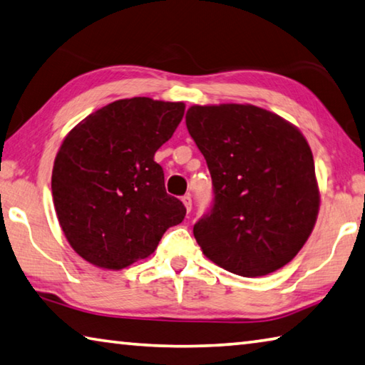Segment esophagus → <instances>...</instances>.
<instances>
[{"mask_svg": "<svg viewBox=\"0 0 365 365\" xmlns=\"http://www.w3.org/2000/svg\"><path fill=\"white\" fill-rule=\"evenodd\" d=\"M182 203H184V207H186L187 213H190V210H192V199H190V195H184Z\"/></svg>", "mask_w": 365, "mask_h": 365, "instance_id": "obj_1", "label": "esophagus"}]
</instances>
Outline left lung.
<instances>
[{"instance_id": "1", "label": "left lung", "mask_w": 365, "mask_h": 365, "mask_svg": "<svg viewBox=\"0 0 365 365\" xmlns=\"http://www.w3.org/2000/svg\"><path fill=\"white\" fill-rule=\"evenodd\" d=\"M186 125L215 187L212 212L194 226L203 255L244 277L267 276L290 263L321 205L303 133L252 104L192 106Z\"/></svg>"}]
</instances>
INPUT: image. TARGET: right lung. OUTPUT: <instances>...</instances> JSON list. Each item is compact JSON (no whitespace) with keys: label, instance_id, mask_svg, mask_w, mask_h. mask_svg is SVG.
Wrapping results in <instances>:
<instances>
[{"label":"right lung","instance_id":"right-lung-1","mask_svg":"<svg viewBox=\"0 0 365 365\" xmlns=\"http://www.w3.org/2000/svg\"><path fill=\"white\" fill-rule=\"evenodd\" d=\"M184 102L131 98L89 113L63 138L51 190L70 247L102 269L118 271L155 252L186 216L166 194L153 155L182 120Z\"/></svg>","mask_w":365,"mask_h":365}]
</instances>
